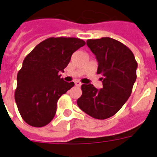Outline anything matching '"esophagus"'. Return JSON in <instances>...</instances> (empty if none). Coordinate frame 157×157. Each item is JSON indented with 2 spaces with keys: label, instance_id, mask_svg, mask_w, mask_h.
Masks as SVG:
<instances>
[{
  "label": "esophagus",
  "instance_id": "obj_1",
  "mask_svg": "<svg viewBox=\"0 0 157 157\" xmlns=\"http://www.w3.org/2000/svg\"><path fill=\"white\" fill-rule=\"evenodd\" d=\"M75 84L76 86H81V85H82V83L80 82H78V81L75 82Z\"/></svg>",
  "mask_w": 157,
  "mask_h": 157
}]
</instances>
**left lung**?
I'll return each instance as SVG.
<instances>
[{"label":"left lung","instance_id":"8db88e82","mask_svg":"<svg viewBox=\"0 0 157 157\" xmlns=\"http://www.w3.org/2000/svg\"><path fill=\"white\" fill-rule=\"evenodd\" d=\"M86 45L98 62L103 87L98 90L92 84L82 85V94L77 105L91 117L105 120L114 116L130 98L138 63L128 47L111 37L89 39Z\"/></svg>","mask_w":157,"mask_h":157}]
</instances>
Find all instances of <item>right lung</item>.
I'll list each match as a JSON object with an SVG mask.
<instances>
[{"mask_svg": "<svg viewBox=\"0 0 157 157\" xmlns=\"http://www.w3.org/2000/svg\"><path fill=\"white\" fill-rule=\"evenodd\" d=\"M75 37H49L25 57L17 75L15 100L22 118L32 127H41L52 120L59 98L74 86L60 78L71 55L85 45Z\"/></svg>", "mask_w": 157, "mask_h": 157, "instance_id": "obj_1", "label": "right lung"}]
</instances>
